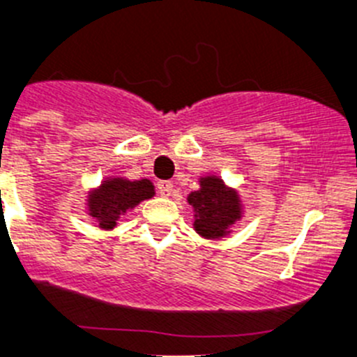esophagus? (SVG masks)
Instances as JSON below:
<instances>
[{
  "mask_svg": "<svg viewBox=\"0 0 357 357\" xmlns=\"http://www.w3.org/2000/svg\"><path fill=\"white\" fill-rule=\"evenodd\" d=\"M172 188H174V185L171 181H158V185H156V190L162 197H169L172 194Z\"/></svg>",
  "mask_w": 357,
  "mask_h": 357,
  "instance_id": "1",
  "label": "esophagus"
}]
</instances>
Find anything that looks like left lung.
Here are the masks:
<instances>
[{"label":"left lung","mask_w":357,"mask_h":357,"mask_svg":"<svg viewBox=\"0 0 357 357\" xmlns=\"http://www.w3.org/2000/svg\"><path fill=\"white\" fill-rule=\"evenodd\" d=\"M199 183L201 188L188 195V204L195 213V232L206 239L224 238L243 216L238 192L218 176H206Z\"/></svg>","instance_id":"obj_1"}]
</instances>
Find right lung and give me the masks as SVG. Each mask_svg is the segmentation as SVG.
Returning <instances> with one entry per match:
<instances>
[{
  "mask_svg": "<svg viewBox=\"0 0 357 357\" xmlns=\"http://www.w3.org/2000/svg\"><path fill=\"white\" fill-rule=\"evenodd\" d=\"M153 195L155 186L149 179L130 181L123 178H109L89 194L88 215L98 222L100 229L109 231L116 227L121 215Z\"/></svg>",
  "mask_w": 357,
  "mask_h": 357,
  "instance_id": "1",
  "label": "right lung"
}]
</instances>
